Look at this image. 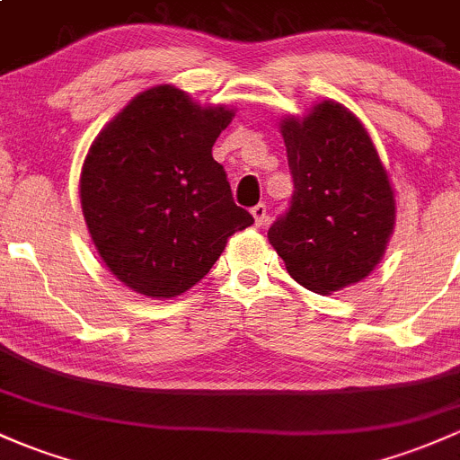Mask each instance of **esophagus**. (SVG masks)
Returning <instances> with one entry per match:
<instances>
[{
	"label": "esophagus",
	"instance_id": "1",
	"mask_svg": "<svg viewBox=\"0 0 460 460\" xmlns=\"http://www.w3.org/2000/svg\"><path fill=\"white\" fill-rule=\"evenodd\" d=\"M252 217H254V224L256 226H263L265 219H268V206L265 204H256L252 208Z\"/></svg>",
	"mask_w": 460,
	"mask_h": 460
}]
</instances>
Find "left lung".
Segmentation results:
<instances>
[{"mask_svg": "<svg viewBox=\"0 0 460 460\" xmlns=\"http://www.w3.org/2000/svg\"><path fill=\"white\" fill-rule=\"evenodd\" d=\"M294 195L270 243L315 294L367 279L394 228V192L362 122L335 101L280 120Z\"/></svg>", "mask_w": 460, "mask_h": 460, "instance_id": "1", "label": "left lung"}]
</instances>
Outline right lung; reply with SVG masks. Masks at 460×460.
<instances>
[{"label": "right lung", "mask_w": 460, "mask_h": 460, "mask_svg": "<svg viewBox=\"0 0 460 460\" xmlns=\"http://www.w3.org/2000/svg\"><path fill=\"white\" fill-rule=\"evenodd\" d=\"M228 107H201L172 85L137 93L96 136L81 171V206L93 245L127 288L149 298L184 294L208 274L239 208L212 145Z\"/></svg>", "instance_id": "add662e5"}]
</instances>
